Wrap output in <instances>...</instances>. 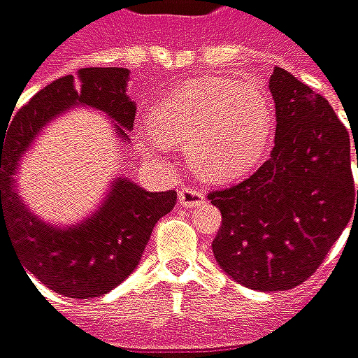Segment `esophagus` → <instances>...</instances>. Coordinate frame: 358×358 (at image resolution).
<instances>
[{"mask_svg":"<svg viewBox=\"0 0 358 358\" xmlns=\"http://www.w3.org/2000/svg\"><path fill=\"white\" fill-rule=\"evenodd\" d=\"M206 199V195L201 189H195V187H183L179 192V206L181 208H197L201 206Z\"/></svg>","mask_w":358,"mask_h":358,"instance_id":"34e87169","label":"esophagus"}]
</instances>
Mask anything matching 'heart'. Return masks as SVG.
<instances>
[{
	"label": "heart",
	"instance_id": "1",
	"mask_svg": "<svg viewBox=\"0 0 358 358\" xmlns=\"http://www.w3.org/2000/svg\"><path fill=\"white\" fill-rule=\"evenodd\" d=\"M273 130V101L261 85L208 77L159 99L150 110V134L142 142L150 148L185 146L201 179L230 183L261 165Z\"/></svg>",
	"mask_w": 358,
	"mask_h": 358
}]
</instances>
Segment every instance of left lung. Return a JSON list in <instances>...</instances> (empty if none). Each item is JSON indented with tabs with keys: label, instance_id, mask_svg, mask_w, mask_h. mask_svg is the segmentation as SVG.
<instances>
[{
	"label": "left lung",
	"instance_id": "left-lung-1",
	"mask_svg": "<svg viewBox=\"0 0 358 358\" xmlns=\"http://www.w3.org/2000/svg\"><path fill=\"white\" fill-rule=\"evenodd\" d=\"M268 90L277 114L268 161L208 199L222 214L212 243L217 265L244 287L271 294L316 273L357 216L358 189L348 130L326 97L279 66Z\"/></svg>",
	"mask_w": 358,
	"mask_h": 358
}]
</instances>
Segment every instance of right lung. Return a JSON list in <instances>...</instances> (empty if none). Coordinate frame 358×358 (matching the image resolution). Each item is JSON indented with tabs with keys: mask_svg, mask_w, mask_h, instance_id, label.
<instances>
[{
	"mask_svg": "<svg viewBox=\"0 0 358 358\" xmlns=\"http://www.w3.org/2000/svg\"><path fill=\"white\" fill-rule=\"evenodd\" d=\"M128 69L87 66L40 90L0 130V236L6 234L24 268L48 289L75 299L99 297L122 283L141 263L150 232L177 201L175 192H146L115 177L101 206L75 226L46 224L17 195L15 173L22 157L48 122L75 106L95 108L115 122L128 141L136 103L126 95ZM26 273V271H24Z\"/></svg>",
	"mask_w": 358,
	"mask_h": 358,
	"instance_id": "right-lung-1",
	"label": "right lung"
}]
</instances>
